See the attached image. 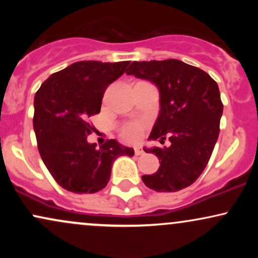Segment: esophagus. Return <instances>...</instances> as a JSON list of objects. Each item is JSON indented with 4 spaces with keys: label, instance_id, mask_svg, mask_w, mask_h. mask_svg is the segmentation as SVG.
<instances>
[{
    "label": "esophagus",
    "instance_id": "1",
    "mask_svg": "<svg viewBox=\"0 0 258 258\" xmlns=\"http://www.w3.org/2000/svg\"><path fill=\"white\" fill-rule=\"evenodd\" d=\"M135 154L136 155H143L144 154V150L142 149V148H135Z\"/></svg>",
    "mask_w": 258,
    "mask_h": 258
}]
</instances>
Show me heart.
Returning a JSON list of instances; mask_svg holds the SVG:
<instances>
[{
	"label": "heart",
	"instance_id": "b5f03b06",
	"mask_svg": "<svg viewBox=\"0 0 258 258\" xmlns=\"http://www.w3.org/2000/svg\"><path fill=\"white\" fill-rule=\"evenodd\" d=\"M148 121L143 119L132 120L128 121V122L122 123L119 128L121 138L123 141L130 142V143H136V142L141 141V138L143 137V133L146 131Z\"/></svg>",
	"mask_w": 258,
	"mask_h": 258
}]
</instances>
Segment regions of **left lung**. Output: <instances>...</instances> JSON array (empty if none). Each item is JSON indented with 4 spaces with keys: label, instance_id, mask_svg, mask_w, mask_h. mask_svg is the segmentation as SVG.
<instances>
[{
    "label": "left lung",
    "instance_id": "1",
    "mask_svg": "<svg viewBox=\"0 0 258 258\" xmlns=\"http://www.w3.org/2000/svg\"><path fill=\"white\" fill-rule=\"evenodd\" d=\"M127 75L149 80L160 91V112L149 139L168 138L170 147L146 149L160 160L158 172L142 176L155 191H178L199 178L220 135L222 104L209 74L177 60L133 61Z\"/></svg>",
    "mask_w": 258,
    "mask_h": 258
}]
</instances>
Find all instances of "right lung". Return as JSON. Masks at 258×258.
Returning <instances> with one entry per match:
<instances>
[{"mask_svg":"<svg viewBox=\"0 0 258 258\" xmlns=\"http://www.w3.org/2000/svg\"><path fill=\"white\" fill-rule=\"evenodd\" d=\"M130 61H76L52 74L35 94L34 130L41 159L61 188L76 194L97 193L108 184L111 166L135 150L115 139L96 148L87 136L90 117L99 114L108 86L125 73Z\"/></svg>","mask_w":258,"mask_h":258,"instance_id":"right-lung-1","label":"right lung"}]
</instances>
